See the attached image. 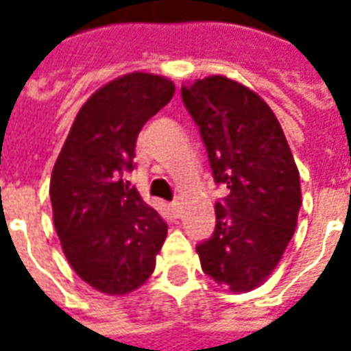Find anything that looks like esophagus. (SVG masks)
I'll return each mask as SVG.
<instances>
[{"label":"esophagus","instance_id":"34e87169","mask_svg":"<svg viewBox=\"0 0 351 351\" xmlns=\"http://www.w3.org/2000/svg\"><path fill=\"white\" fill-rule=\"evenodd\" d=\"M171 210H173V214L178 218V216L182 214V205H180V201H173V203H171Z\"/></svg>","mask_w":351,"mask_h":351}]
</instances>
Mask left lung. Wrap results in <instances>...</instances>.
Returning <instances> with one entry per match:
<instances>
[{
    "label": "left lung",
    "instance_id": "obj_1",
    "mask_svg": "<svg viewBox=\"0 0 351 351\" xmlns=\"http://www.w3.org/2000/svg\"><path fill=\"white\" fill-rule=\"evenodd\" d=\"M182 101L206 146L216 184V228L197 246L205 274L235 293L271 276L297 228L301 180L282 125L258 93L213 75L182 86Z\"/></svg>",
    "mask_w": 351,
    "mask_h": 351
}]
</instances>
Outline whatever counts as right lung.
<instances>
[{
    "label": "right lung",
    "mask_w": 351,
    "mask_h": 351,
    "mask_svg": "<svg viewBox=\"0 0 351 351\" xmlns=\"http://www.w3.org/2000/svg\"><path fill=\"white\" fill-rule=\"evenodd\" d=\"M175 84L130 73L80 107L50 176L54 228L73 271L107 295H125L150 278L167 223L123 173L135 169V143Z\"/></svg>",
    "instance_id": "add662e5"
}]
</instances>
